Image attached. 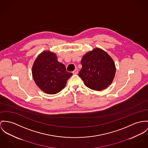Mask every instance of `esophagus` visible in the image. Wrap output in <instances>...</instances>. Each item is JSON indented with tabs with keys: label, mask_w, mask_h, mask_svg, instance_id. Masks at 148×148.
Segmentation results:
<instances>
[{
	"label": "esophagus",
	"mask_w": 148,
	"mask_h": 148,
	"mask_svg": "<svg viewBox=\"0 0 148 148\" xmlns=\"http://www.w3.org/2000/svg\"><path fill=\"white\" fill-rule=\"evenodd\" d=\"M73 74H77L78 73V69H75L73 71Z\"/></svg>",
	"instance_id": "esophagus-1"
}]
</instances>
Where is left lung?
Masks as SVG:
<instances>
[{"instance_id": "8db88e82", "label": "left lung", "mask_w": 148, "mask_h": 148, "mask_svg": "<svg viewBox=\"0 0 148 148\" xmlns=\"http://www.w3.org/2000/svg\"><path fill=\"white\" fill-rule=\"evenodd\" d=\"M79 76L86 86L95 91L106 88L114 79L116 68L111 56L102 49L96 48L82 58Z\"/></svg>"}]
</instances>
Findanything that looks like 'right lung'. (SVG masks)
Here are the masks:
<instances>
[{
    "label": "right lung",
    "instance_id": "1",
    "mask_svg": "<svg viewBox=\"0 0 148 148\" xmlns=\"http://www.w3.org/2000/svg\"><path fill=\"white\" fill-rule=\"evenodd\" d=\"M32 75L35 83L42 91L53 95L65 87L73 74L68 72L65 66L58 61L55 53L45 51L35 59Z\"/></svg>",
    "mask_w": 148,
    "mask_h": 148
}]
</instances>
